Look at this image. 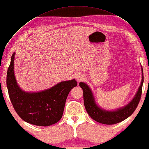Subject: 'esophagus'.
Wrapping results in <instances>:
<instances>
[{
  "instance_id": "esophagus-1",
  "label": "esophagus",
  "mask_w": 149,
  "mask_h": 149,
  "mask_svg": "<svg viewBox=\"0 0 149 149\" xmlns=\"http://www.w3.org/2000/svg\"><path fill=\"white\" fill-rule=\"evenodd\" d=\"M84 78H85L84 75L82 74H79V73L75 75V79H76L77 82H80V81H83L84 79Z\"/></svg>"
}]
</instances>
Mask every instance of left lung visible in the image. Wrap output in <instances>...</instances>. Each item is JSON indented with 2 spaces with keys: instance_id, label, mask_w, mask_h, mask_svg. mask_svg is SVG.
<instances>
[{
  "instance_id": "left-lung-1",
  "label": "left lung",
  "mask_w": 149,
  "mask_h": 149,
  "mask_svg": "<svg viewBox=\"0 0 149 149\" xmlns=\"http://www.w3.org/2000/svg\"><path fill=\"white\" fill-rule=\"evenodd\" d=\"M141 71V82L134 97L127 105L116 109L115 111H107L98 106L90 87L86 83L81 82L79 86L83 90L84 107L91 118L103 124L112 125L122 122L130 116L136 109L141 99L142 86L143 83V73L142 68Z\"/></svg>"
}]
</instances>
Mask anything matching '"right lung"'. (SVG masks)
Here are the masks:
<instances>
[{
	"label": "right lung",
	"mask_w": 149,
	"mask_h": 149,
	"mask_svg": "<svg viewBox=\"0 0 149 149\" xmlns=\"http://www.w3.org/2000/svg\"><path fill=\"white\" fill-rule=\"evenodd\" d=\"M15 52L11 56L8 70L7 84L9 97L15 111L31 124L49 126L59 122L63 116L66 98L77 85L75 79L62 81L50 89L38 92H26L19 87L14 74Z\"/></svg>",
	"instance_id": "right-lung-1"
}]
</instances>
